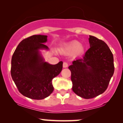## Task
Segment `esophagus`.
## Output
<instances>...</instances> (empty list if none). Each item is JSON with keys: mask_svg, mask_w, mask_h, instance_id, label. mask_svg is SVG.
Listing matches in <instances>:
<instances>
[{"mask_svg": "<svg viewBox=\"0 0 123 123\" xmlns=\"http://www.w3.org/2000/svg\"><path fill=\"white\" fill-rule=\"evenodd\" d=\"M68 63L66 62H64V63H63V67L67 68V67H68Z\"/></svg>", "mask_w": 123, "mask_h": 123, "instance_id": "esophagus-1", "label": "esophagus"}]
</instances>
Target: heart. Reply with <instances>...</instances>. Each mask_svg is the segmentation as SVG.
<instances>
[{
	"mask_svg": "<svg viewBox=\"0 0 123 123\" xmlns=\"http://www.w3.org/2000/svg\"><path fill=\"white\" fill-rule=\"evenodd\" d=\"M84 50V47L81 45L80 42L78 41H73L64 46L62 51L68 54H73L75 53L77 55H80L83 53Z\"/></svg>",
	"mask_w": 123,
	"mask_h": 123,
	"instance_id": "1",
	"label": "heart"
}]
</instances>
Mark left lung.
Returning <instances> with one entry per match:
<instances>
[{
  "label": "left lung",
  "mask_w": 123,
  "mask_h": 123,
  "mask_svg": "<svg viewBox=\"0 0 123 123\" xmlns=\"http://www.w3.org/2000/svg\"><path fill=\"white\" fill-rule=\"evenodd\" d=\"M89 40L90 48L83 58L74 61L68 67L73 92L85 99L103 93L114 72L113 55L107 44L92 36Z\"/></svg>",
  "instance_id": "left-lung-1"
}]
</instances>
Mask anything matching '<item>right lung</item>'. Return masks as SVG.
Masks as SVG:
<instances>
[{
  "label": "right lung",
  "instance_id": "1",
  "mask_svg": "<svg viewBox=\"0 0 123 123\" xmlns=\"http://www.w3.org/2000/svg\"><path fill=\"white\" fill-rule=\"evenodd\" d=\"M47 36L24 38L16 48L11 60V74L19 92L33 99H43L54 91L52 79L62 69L60 61L51 65L43 61L38 50L48 49Z\"/></svg>",
  "mask_w": 123,
  "mask_h": 123
}]
</instances>
